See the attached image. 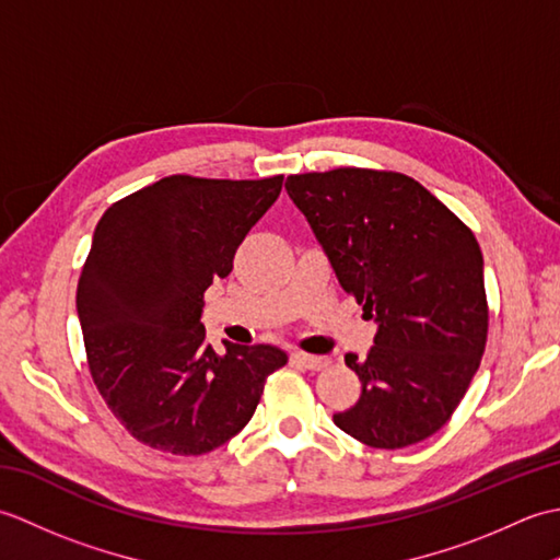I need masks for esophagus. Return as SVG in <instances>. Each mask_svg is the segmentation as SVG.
Instances as JSON below:
<instances>
[{"instance_id": "esophagus-1", "label": "esophagus", "mask_w": 560, "mask_h": 560, "mask_svg": "<svg viewBox=\"0 0 560 560\" xmlns=\"http://www.w3.org/2000/svg\"><path fill=\"white\" fill-rule=\"evenodd\" d=\"M291 361L307 368V371H323V368L329 365V361L325 359V355H311V353H303V351H293L291 353Z\"/></svg>"}]
</instances>
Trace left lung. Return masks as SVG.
<instances>
[{
	"label": "left lung",
	"mask_w": 560,
	"mask_h": 560,
	"mask_svg": "<svg viewBox=\"0 0 560 560\" xmlns=\"http://www.w3.org/2000/svg\"><path fill=\"white\" fill-rule=\"evenodd\" d=\"M287 192L341 289L377 325L363 361L343 355L361 380V397L335 413V423L380 450L431 438L467 395L489 335L477 237L401 173H303L289 177Z\"/></svg>",
	"instance_id": "left-lung-1"
}]
</instances>
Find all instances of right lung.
Instances as JSON below:
<instances>
[{"label":"right lung","instance_id":"1","mask_svg":"<svg viewBox=\"0 0 560 560\" xmlns=\"http://www.w3.org/2000/svg\"><path fill=\"white\" fill-rule=\"evenodd\" d=\"M283 175H171L103 213L81 269L77 313L101 397L139 443L205 455L253 419L267 377L287 365L269 343L213 351L205 291L277 201Z\"/></svg>","mask_w":560,"mask_h":560}]
</instances>
